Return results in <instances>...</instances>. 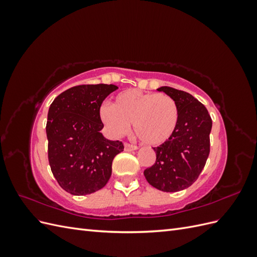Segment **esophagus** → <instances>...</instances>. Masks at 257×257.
<instances>
[{"label": "esophagus", "mask_w": 257, "mask_h": 257, "mask_svg": "<svg viewBox=\"0 0 257 257\" xmlns=\"http://www.w3.org/2000/svg\"><path fill=\"white\" fill-rule=\"evenodd\" d=\"M138 148L137 146L135 145H131V144H124V150L125 151H134V150H137Z\"/></svg>", "instance_id": "esophagus-1"}]
</instances>
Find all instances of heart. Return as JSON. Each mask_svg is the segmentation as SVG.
Listing matches in <instances>:
<instances>
[{
	"label": "heart",
	"mask_w": 257,
	"mask_h": 257,
	"mask_svg": "<svg viewBox=\"0 0 257 257\" xmlns=\"http://www.w3.org/2000/svg\"><path fill=\"white\" fill-rule=\"evenodd\" d=\"M99 118L113 137L125 135L133 123L135 134L143 143L159 146L176 132L179 107L175 98L164 93L130 89L115 95L111 106H100Z\"/></svg>",
	"instance_id": "heart-1"
}]
</instances>
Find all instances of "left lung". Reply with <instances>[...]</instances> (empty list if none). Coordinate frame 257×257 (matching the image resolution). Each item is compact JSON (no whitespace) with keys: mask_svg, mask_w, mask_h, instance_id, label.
Masks as SVG:
<instances>
[{"mask_svg":"<svg viewBox=\"0 0 257 257\" xmlns=\"http://www.w3.org/2000/svg\"><path fill=\"white\" fill-rule=\"evenodd\" d=\"M160 92L170 95L179 107V123L167 142L154 147L157 161L144 175L153 188L163 192H178L197 180L210 152L212 120L207 108L190 93L170 87Z\"/></svg>","mask_w":257,"mask_h":257,"instance_id":"8db88e82","label":"left lung"}]
</instances>
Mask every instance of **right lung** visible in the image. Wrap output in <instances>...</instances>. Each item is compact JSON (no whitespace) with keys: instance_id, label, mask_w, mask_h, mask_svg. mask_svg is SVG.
<instances>
[{"instance_id":"right-lung-1","label":"right lung","mask_w":257,"mask_h":257,"mask_svg":"<svg viewBox=\"0 0 257 257\" xmlns=\"http://www.w3.org/2000/svg\"><path fill=\"white\" fill-rule=\"evenodd\" d=\"M114 84H82L58 95L49 107L46 133L51 172L63 190L87 195L106 185L112 161L123 144L103 136L99 118L103 100Z\"/></svg>"}]
</instances>
